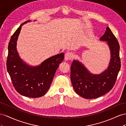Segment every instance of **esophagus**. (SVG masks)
<instances>
[{
    "mask_svg": "<svg viewBox=\"0 0 126 126\" xmlns=\"http://www.w3.org/2000/svg\"><path fill=\"white\" fill-rule=\"evenodd\" d=\"M74 55L72 53H71L70 52H67L65 53V57H64V59L66 61L68 60H71L73 59Z\"/></svg>",
    "mask_w": 126,
    "mask_h": 126,
    "instance_id": "obj_1",
    "label": "esophagus"
}]
</instances>
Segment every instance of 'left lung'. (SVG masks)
Here are the masks:
<instances>
[{"label": "left lung", "mask_w": 126, "mask_h": 126, "mask_svg": "<svg viewBox=\"0 0 126 126\" xmlns=\"http://www.w3.org/2000/svg\"><path fill=\"white\" fill-rule=\"evenodd\" d=\"M100 40L107 41L110 49L111 58L107 70L100 74L94 75L78 61H73L71 66L73 87L77 94L85 99L97 98L109 92L115 84L120 70V46L108 27Z\"/></svg>", "instance_id": "8db88e82"}]
</instances>
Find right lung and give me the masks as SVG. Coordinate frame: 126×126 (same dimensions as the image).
Returning <instances> with one entry per match:
<instances>
[{
    "label": "right lung",
    "mask_w": 126,
    "mask_h": 126,
    "mask_svg": "<svg viewBox=\"0 0 126 126\" xmlns=\"http://www.w3.org/2000/svg\"><path fill=\"white\" fill-rule=\"evenodd\" d=\"M20 25L12 36L8 44L7 69L14 87L20 94L39 98L48 91L60 64L63 62L64 54L62 53L44 61L40 65L31 67L23 62L18 54L16 42L21 26Z\"/></svg>",
    "instance_id": "right-lung-1"
}]
</instances>
